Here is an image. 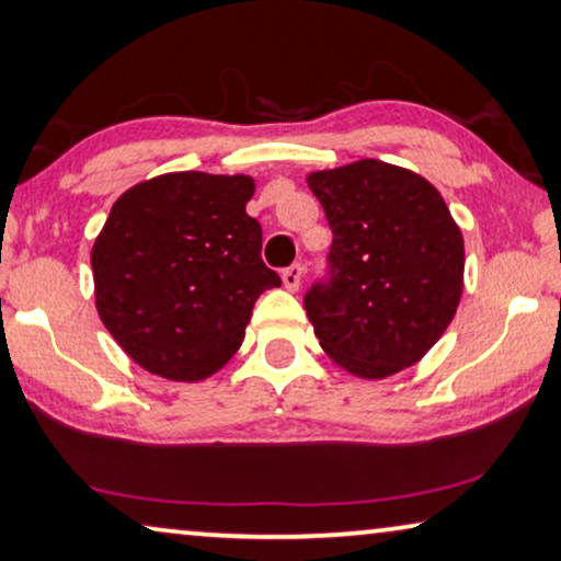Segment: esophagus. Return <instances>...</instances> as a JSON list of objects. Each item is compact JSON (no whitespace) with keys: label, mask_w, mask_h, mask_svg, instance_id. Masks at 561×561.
<instances>
[{"label":"esophagus","mask_w":561,"mask_h":561,"mask_svg":"<svg viewBox=\"0 0 561 561\" xmlns=\"http://www.w3.org/2000/svg\"><path fill=\"white\" fill-rule=\"evenodd\" d=\"M280 278H283V286H286L288 290H298V288H301V280H304V267L294 263L290 267H286V271H283Z\"/></svg>","instance_id":"esophagus-1"}]
</instances>
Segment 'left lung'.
<instances>
[{
  "mask_svg": "<svg viewBox=\"0 0 561 561\" xmlns=\"http://www.w3.org/2000/svg\"><path fill=\"white\" fill-rule=\"evenodd\" d=\"M306 183L332 227L329 283L304 298L321 350L382 380L416 365L455 319L465 240L424 175L382 160L313 171Z\"/></svg>",
  "mask_w": 561,
  "mask_h": 561,
  "instance_id": "left-lung-1",
  "label": "left lung"
}]
</instances>
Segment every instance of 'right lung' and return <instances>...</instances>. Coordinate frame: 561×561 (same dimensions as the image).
Here are the masks:
<instances>
[{
  "mask_svg": "<svg viewBox=\"0 0 561 561\" xmlns=\"http://www.w3.org/2000/svg\"><path fill=\"white\" fill-rule=\"evenodd\" d=\"M252 194L250 175L181 171L114 202L91 248L96 311L148 373L211 378L240 350L260 294L280 286L244 211Z\"/></svg>",
  "mask_w": 561,
  "mask_h": 561,
  "instance_id": "right-lung-1",
  "label": "right lung"
}]
</instances>
